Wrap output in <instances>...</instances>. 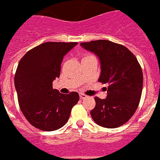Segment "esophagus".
Returning a JSON list of instances; mask_svg holds the SVG:
<instances>
[{"mask_svg":"<svg viewBox=\"0 0 160 160\" xmlns=\"http://www.w3.org/2000/svg\"><path fill=\"white\" fill-rule=\"evenodd\" d=\"M80 99L83 100V99H86L88 97V96H86L85 94H83V93H80Z\"/></svg>","mask_w":160,"mask_h":160,"instance_id":"esophagus-1","label":"esophagus"}]
</instances>
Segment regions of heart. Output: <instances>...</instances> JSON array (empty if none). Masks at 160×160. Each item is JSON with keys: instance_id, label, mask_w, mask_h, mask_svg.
I'll return each instance as SVG.
<instances>
[{"instance_id": "heart-1", "label": "heart", "mask_w": 160, "mask_h": 160, "mask_svg": "<svg viewBox=\"0 0 160 160\" xmlns=\"http://www.w3.org/2000/svg\"><path fill=\"white\" fill-rule=\"evenodd\" d=\"M90 57V56H85V57ZM84 57H83V58H84Z\"/></svg>"}]
</instances>
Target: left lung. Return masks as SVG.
Listing matches in <instances>:
<instances>
[{
	"instance_id": "left-lung-1",
	"label": "left lung",
	"mask_w": 160,
	"mask_h": 160,
	"mask_svg": "<svg viewBox=\"0 0 160 160\" xmlns=\"http://www.w3.org/2000/svg\"><path fill=\"white\" fill-rule=\"evenodd\" d=\"M100 59L99 82L108 83L107 97H95L91 111L100 126L115 128L128 122L136 112L143 89V72L137 59L126 47L107 40L80 43Z\"/></svg>"
}]
</instances>
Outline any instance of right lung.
<instances>
[{"label": "right lung", "instance_id": "right-lung-1", "mask_svg": "<svg viewBox=\"0 0 160 160\" xmlns=\"http://www.w3.org/2000/svg\"><path fill=\"white\" fill-rule=\"evenodd\" d=\"M77 44L43 43L29 50L18 64L14 83L20 108L27 120L40 130L62 128L79 101L76 92L65 95L52 88L64 57Z\"/></svg>", "mask_w": 160, "mask_h": 160}]
</instances>
